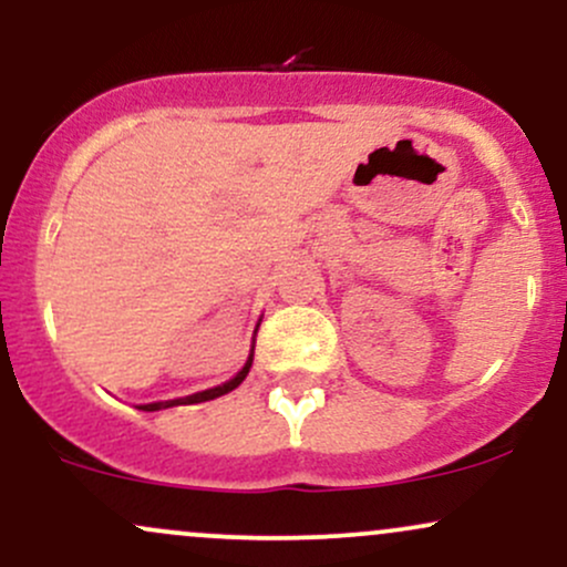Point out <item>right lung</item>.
<instances>
[{"label":"right lung","mask_w":567,"mask_h":567,"mask_svg":"<svg viewBox=\"0 0 567 567\" xmlns=\"http://www.w3.org/2000/svg\"><path fill=\"white\" fill-rule=\"evenodd\" d=\"M250 365H252V349H250V357H247L245 368L239 370L237 375H234L231 381L220 383V386H213V389H205V392H197V394H188V396H178V400H167V402H148V405H138V410H146V413H154V410H165V408H175V405H197V402H207V400H216L220 394H229L231 389H237L239 383L245 381V375L250 373Z\"/></svg>","instance_id":"1"}]
</instances>
